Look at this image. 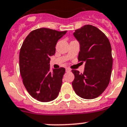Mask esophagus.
Wrapping results in <instances>:
<instances>
[{
  "label": "esophagus",
  "instance_id": "obj_1",
  "mask_svg": "<svg viewBox=\"0 0 127 127\" xmlns=\"http://www.w3.org/2000/svg\"><path fill=\"white\" fill-rule=\"evenodd\" d=\"M70 71H71V69H70V68H68V67L66 68V72H70Z\"/></svg>",
  "mask_w": 127,
  "mask_h": 127
}]
</instances>
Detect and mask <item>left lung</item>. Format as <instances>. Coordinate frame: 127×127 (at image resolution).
Wrapping results in <instances>:
<instances>
[{
    "mask_svg": "<svg viewBox=\"0 0 127 127\" xmlns=\"http://www.w3.org/2000/svg\"><path fill=\"white\" fill-rule=\"evenodd\" d=\"M74 36L80 44L78 60L85 62L84 70L74 74L72 87L81 97L91 99L98 97L109 84L111 75L113 58L110 41L94 26L85 25L75 30Z\"/></svg>",
    "mask_w": 127,
    "mask_h": 127,
    "instance_id": "left-lung-1",
    "label": "left lung"
}]
</instances>
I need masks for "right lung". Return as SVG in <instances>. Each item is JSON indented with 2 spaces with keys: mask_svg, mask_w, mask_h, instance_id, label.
Masks as SVG:
<instances>
[{
  "mask_svg": "<svg viewBox=\"0 0 127 127\" xmlns=\"http://www.w3.org/2000/svg\"><path fill=\"white\" fill-rule=\"evenodd\" d=\"M67 31L48 28L33 30L23 41L19 53V70L23 82L29 94L41 102L57 98L62 84L65 69L51 70L50 57L55 53L58 40Z\"/></svg>",
  "mask_w": 127,
  "mask_h": 127,
  "instance_id": "right-lung-1",
  "label": "right lung"
}]
</instances>
